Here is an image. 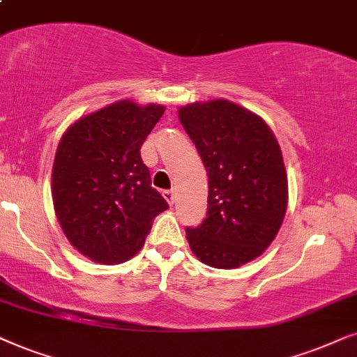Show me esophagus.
Here are the masks:
<instances>
[{"instance_id":"1","label":"esophagus","mask_w":357,"mask_h":357,"mask_svg":"<svg viewBox=\"0 0 357 357\" xmlns=\"http://www.w3.org/2000/svg\"><path fill=\"white\" fill-rule=\"evenodd\" d=\"M163 197L166 199V202H168L169 206H173L174 204V192L173 191H163Z\"/></svg>"}]
</instances>
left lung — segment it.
<instances>
[{
  "instance_id": "8db88e82",
  "label": "left lung",
  "mask_w": 357,
  "mask_h": 357,
  "mask_svg": "<svg viewBox=\"0 0 357 357\" xmlns=\"http://www.w3.org/2000/svg\"><path fill=\"white\" fill-rule=\"evenodd\" d=\"M208 178L207 217L186 228L201 263L235 269L264 253L286 215L289 189L282 151L258 114L227 99L179 107Z\"/></svg>"
}]
</instances>
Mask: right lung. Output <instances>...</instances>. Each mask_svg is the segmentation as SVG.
<instances>
[{
  "mask_svg": "<svg viewBox=\"0 0 357 357\" xmlns=\"http://www.w3.org/2000/svg\"><path fill=\"white\" fill-rule=\"evenodd\" d=\"M163 112L161 104L122 99L79 117L61 135L52 168L55 215L71 246L94 263L129 261L168 208L140 156Z\"/></svg>",
  "mask_w": 357,
  "mask_h": 357,
  "instance_id": "right-lung-1",
  "label": "right lung"
}]
</instances>
